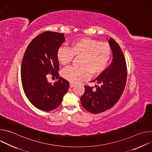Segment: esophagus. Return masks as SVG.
<instances>
[{"label": "esophagus", "mask_w": 152, "mask_h": 152, "mask_svg": "<svg viewBox=\"0 0 152 152\" xmlns=\"http://www.w3.org/2000/svg\"><path fill=\"white\" fill-rule=\"evenodd\" d=\"M75 85V83H73V82H70V88H72L73 87V86Z\"/></svg>", "instance_id": "1"}]
</instances>
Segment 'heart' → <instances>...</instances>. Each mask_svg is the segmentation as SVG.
Wrapping results in <instances>:
<instances>
[{
  "mask_svg": "<svg viewBox=\"0 0 152 152\" xmlns=\"http://www.w3.org/2000/svg\"><path fill=\"white\" fill-rule=\"evenodd\" d=\"M112 55L111 46L106 42L84 38L72 42L69 48L60 47L56 54L58 62L63 66L70 64L73 56L81 57L80 68L70 67L62 72L64 79L71 82L86 80L103 72L108 66Z\"/></svg>",
  "mask_w": 152,
  "mask_h": 152,
  "instance_id": "1",
  "label": "heart"
}]
</instances>
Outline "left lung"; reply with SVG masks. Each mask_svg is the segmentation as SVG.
<instances>
[{
  "label": "left lung",
  "instance_id": "left-lung-1",
  "mask_svg": "<svg viewBox=\"0 0 152 152\" xmlns=\"http://www.w3.org/2000/svg\"><path fill=\"white\" fill-rule=\"evenodd\" d=\"M109 41L113 59L110 66L91 82L98 85H85L80 97L82 106L93 114L103 113L111 108L121 97L126 83L127 66L124 54L118 43L113 38Z\"/></svg>",
  "mask_w": 152,
  "mask_h": 152
}]
</instances>
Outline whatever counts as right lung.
<instances>
[{"label":"right lung","instance_id":"1","mask_svg":"<svg viewBox=\"0 0 152 152\" xmlns=\"http://www.w3.org/2000/svg\"><path fill=\"white\" fill-rule=\"evenodd\" d=\"M65 40L64 34L46 31L34 38L25 52L21 69L23 88L30 102L40 110H55L69 88V81L59 77L56 57ZM49 73L58 79L53 85L47 81Z\"/></svg>","mask_w":152,"mask_h":152}]
</instances>
